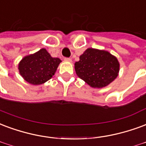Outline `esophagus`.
I'll list each match as a JSON object with an SVG mask.
<instances>
[{
	"instance_id": "1",
	"label": "esophagus",
	"mask_w": 146,
	"mask_h": 146,
	"mask_svg": "<svg viewBox=\"0 0 146 146\" xmlns=\"http://www.w3.org/2000/svg\"><path fill=\"white\" fill-rule=\"evenodd\" d=\"M64 61H65V62H72V59H70V58H64Z\"/></svg>"
}]
</instances>
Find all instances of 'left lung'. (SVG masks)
<instances>
[{
	"mask_svg": "<svg viewBox=\"0 0 146 146\" xmlns=\"http://www.w3.org/2000/svg\"><path fill=\"white\" fill-rule=\"evenodd\" d=\"M74 65L76 75L94 88L106 87L119 73L117 58L109 52L97 48H87Z\"/></svg>",
	"mask_w": 146,
	"mask_h": 146,
	"instance_id": "obj_1",
	"label": "left lung"
}]
</instances>
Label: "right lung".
<instances>
[{"label": "right lung", "instance_id": "obj_1", "mask_svg": "<svg viewBox=\"0 0 146 146\" xmlns=\"http://www.w3.org/2000/svg\"><path fill=\"white\" fill-rule=\"evenodd\" d=\"M61 60L53 58L46 48L25 56L18 64V70L24 80L32 85H40L52 77Z\"/></svg>", "mask_w": 146, "mask_h": 146}]
</instances>
